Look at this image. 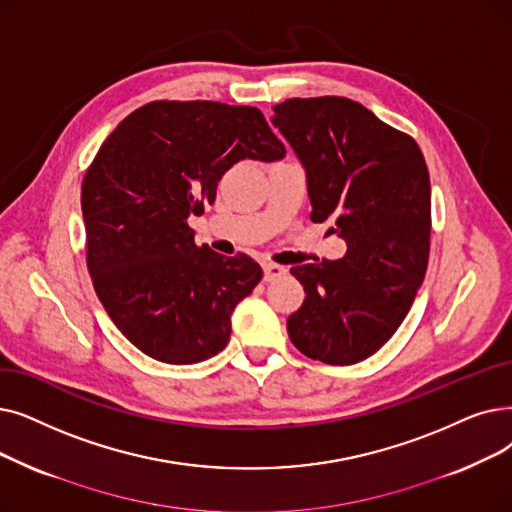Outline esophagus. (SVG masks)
Returning <instances> with one entry per match:
<instances>
[{
    "label": "esophagus",
    "instance_id": "esophagus-1",
    "mask_svg": "<svg viewBox=\"0 0 512 512\" xmlns=\"http://www.w3.org/2000/svg\"><path fill=\"white\" fill-rule=\"evenodd\" d=\"M261 265H263V280H268V282H272V280H276V278L286 274L284 265H278L274 261H263Z\"/></svg>",
    "mask_w": 512,
    "mask_h": 512
}]
</instances>
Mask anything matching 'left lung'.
<instances>
[{"label":"left lung","instance_id":"obj_1","mask_svg":"<svg viewBox=\"0 0 512 512\" xmlns=\"http://www.w3.org/2000/svg\"><path fill=\"white\" fill-rule=\"evenodd\" d=\"M272 123L305 167L311 221L330 219L347 242L343 259L291 268L305 299L286 320L288 337L311 360L362 362L393 337L425 280V157L408 133L341 96L284 100Z\"/></svg>","mask_w":512,"mask_h":512}]
</instances>
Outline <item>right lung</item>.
Returning a JSON list of instances; mask_svg holds the SVG:
<instances>
[{"label":"right lung","mask_w":512,"mask_h":512,"mask_svg":"<svg viewBox=\"0 0 512 512\" xmlns=\"http://www.w3.org/2000/svg\"><path fill=\"white\" fill-rule=\"evenodd\" d=\"M284 152L259 108L209 100L148 102L104 140L81 184L85 261L106 314L142 353L196 364L228 345L232 311L263 272L244 253L198 247L188 217L213 205L238 161Z\"/></svg>","instance_id":"1"}]
</instances>
